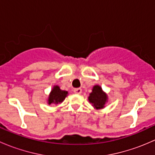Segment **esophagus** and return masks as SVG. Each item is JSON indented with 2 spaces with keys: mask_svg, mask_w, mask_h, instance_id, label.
Masks as SVG:
<instances>
[{
  "mask_svg": "<svg viewBox=\"0 0 155 155\" xmlns=\"http://www.w3.org/2000/svg\"><path fill=\"white\" fill-rule=\"evenodd\" d=\"M73 92H74L75 94H80L82 93V89H81V88H75L74 90H73Z\"/></svg>",
  "mask_w": 155,
  "mask_h": 155,
  "instance_id": "1",
  "label": "esophagus"
}]
</instances>
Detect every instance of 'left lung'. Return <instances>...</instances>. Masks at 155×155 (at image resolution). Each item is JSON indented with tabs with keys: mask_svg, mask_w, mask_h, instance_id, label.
Returning a JSON list of instances; mask_svg holds the SVG:
<instances>
[{
	"mask_svg": "<svg viewBox=\"0 0 155 155\" xmlns=\"http://www.w3.org/2000/svg\"><path fill=\"white\" fill-rule=\"evenodd\" d=\"M88 101L95 109H103L107 102L108 97L107 94L102 90V87L97 85L92 88L91 93L89 94Z\"/></svg>",
	"mask_w": 155,
	"mask_h": 155,
	"instance_id": "8db88e82",
	"label": "left lung"
}]
</instances>
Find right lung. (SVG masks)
<instances>
[{
    "label": "right lung",
    "instance_id": "right-lung-1",
    "mask_svg": "<svg viewBox=\"0 0 155 155\" xmlns=\"http://www.w3.org/2000/svg\"><path fill=\"white\" fill-rule=\"evenodd\" d=\"M68 92L66 91L61 90L60 87L58 85H54L53 87L52 90L51 91L49 94V96L48 98V104H58L62 103L64 100L65 99L67 96H68Z\"/></svg>",
    "mask_w": 155,
    "mask_h": 155
}]
</instances>
